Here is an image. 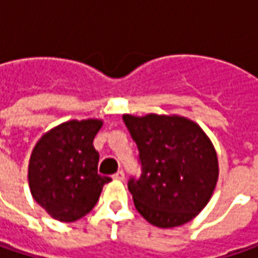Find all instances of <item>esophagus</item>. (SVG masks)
I'll list each match as a JSON object with an SVG mask.
<instances>
[{"mask_svg":"<svg viewBox=\"0 0 258 258\" xmlns=\"http://www.w3.org/2000/svg\"><path fill=\"white\" fill-rule=\"evenodd\" d=\"M114 179H117V181H123L124 179V172L123 171H117V172L113 175Z\"/></svg>","mask_w":258,"mask_h":258,"instance_id":"obj_1","label":"esophagus"}]
</instances>
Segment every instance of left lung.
Returning <instances> with one entry per match:
<instances>
[{
  "label": "left lung",
  "instance_id": "left-lung-1",
  "mask_svg": "<svg viewBox=\"0 0 258 258\" xmlns=\"http://www.w3.org/2000/svg\"><path fill=\"white\" fill-rule=\"evenodd\" d=\"M138 145L142 173L127 188L138 213L159 228L191 221L208 204L218 179V158L210 138L182 116L123 114Z\"/></svg>",
  "mask_w": 258,
  "mask_h": 258
}]
</instances>
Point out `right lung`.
<instances>
[{"instance_id":"1","label":"right lung","mask_w":258,"mask_h":258,"mask_svg":"<svg viewBox=\"0 0 258 258\" xmlns=\"http://www.w3.org/2000/svg\"><path fill=\"white\" fill-rule=\"evenodd\" d=\"M103 122L69 120L44 134L28 165V183L35 203L61 223L90 213L109 176L97 173L99 152L93 139Z\"/></svg>"}]
</instances>
